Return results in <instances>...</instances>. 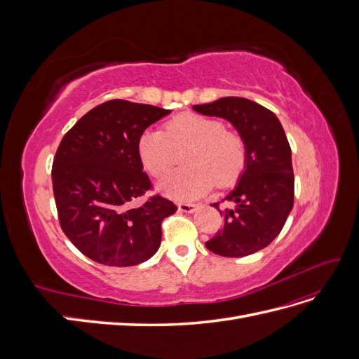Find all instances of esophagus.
<instances>
[{"instance_id": "34e87169", "label": "esophagus", "mask_w": 359, "mask_h": 359, "mask_svg": "<svg viewBox=\"0 0 359 359\" xmlns=\"http://www.w3.org/2000/svg\"><path fill=\"white\" fill-rule=\"evenodd\" d=\"M178 210L182 212H196L199 210V205H194V203H178Z\"/></svg>"}]
</instances>
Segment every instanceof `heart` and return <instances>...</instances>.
I'll use <instances>...</instances> for the list:
<instances>
[{"label": "heart", "mask_w": 359, "mask_h": 359, "mask_svg": "<svg viewBox=\"0 0 359 359\" xmlns=\"http://www.w3.org/2000/svg\"><path fill=\"white\" fill-rule=\"evenodd\" d=\"M187 149L186 168L161 181L160 190L175 201H194L214 184L227 187L245 166L243 137L226 130L220 119L184 112L170 118L165 132L147 128L139 136L137 153L145 169L156 178L165 177L177 161V149Z\"/></svg>", "instance_id": "heart-1"}]
</instances>
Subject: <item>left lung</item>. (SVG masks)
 I'll return each mask as SVG.
<instances>
[{
    "instance_id": "left-lung-1",
    "label": "left lung",
    "mask_w": 359,
    "mask_h": 359,
    "mask_svg": "<svg viewBox=\"0 0 359 359\" xmlns=\"http://www.w3.org/2000/svg\"><path fill=\"white\" fill-rule=\"evenodd\" d=\"M193 111L229 121L245 144V166L236 187L222 202L232 210H220L223 227L205 245L226 257L253 255L273 243L281 232L293 206L290 145L274 112L243 97H223Z\"/></svg>"
}]
</instances>
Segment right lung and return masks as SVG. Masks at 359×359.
Returning a JSON list of instances; mask_svg holds the SVG:
<instances>
[{
  "label": "right lung",
  "mask_w": 359,
  "mask_h": 359,
  "mask_svg": "<svg viewBox=\"0 0 359 359\" xmlns=\"http://www.w3.org/2000/svg\"><path fill=\"white\" fill-rule=\"evenodd\" d=\"M169 114L157 106L109 100L85 114L61 140L52 165L60 224L95 262L135 266L160 247L161 222L177 206L158 194L133 205L153 187L137 140Z\"/></svg>",
  "instance_id": "1"
}]
</instances>
